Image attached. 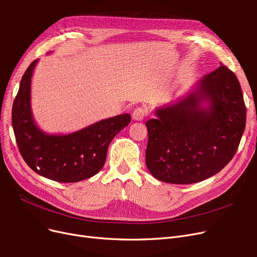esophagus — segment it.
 <instances>
[{"mask_svg":"<svg viewBox=\"0 0 257 257\" xmlns=\"http://www.w3.org/2000/svg\"><path fill=\"white\" fill-rule=\"evenodd\" d=\"M148 115V110L145 107H137L133 111V119L136 121H142Z\"/></svg>","mask_w":257,"mask_h":257,"instance_id":"esophagus-1","label":"esophagus"}]
</instances>
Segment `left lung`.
<instances>
[{"label": "left lung", "instance_id": "obj_1", "mask_svg": "<svg viewBox=\"0 0 257 257\" xmlns=\"http://www.w3.org/2000/svg\"><path fill=\"white\" fill-rule=\"evenodd\" d=\"M208 100V109L198 105ZM246 107L234 72L221 63L188 97L157 111L146 122V165L153 177L191 184L214 176L237 152L245 127Z\"/></svg>", "mask_w": 257, "mask_h": 257}]
</instances>
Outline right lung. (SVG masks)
<instances>
[{
	"instance_id": "add662e5",
	"label": "right lung",
	"mask_w": 257,
	"mask_h": 257,
	"mask_svg": "<svg viewBox=\"0 0 257 257\" xmlns=\"http://www.w3.org/2000/svg\"><path fill=\"white\" fill-rule=\"evenodd\" d=\"M37 60L23 74L14 100L12 123L22 159L34 172L58 182H78L103 168L113 137L131 122L120 114L69 135H47L38 130L30 108L31 77Z\"/></svg>"
}]
</instances>
